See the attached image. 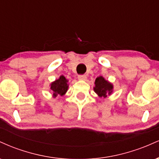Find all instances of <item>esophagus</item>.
<instances>
[{
  "instance_id": "1",
  "label": "esophagus",
  "mask_w": 159,
  "mask_h": 159,
  "mask_svg": "<svg viewBox=\"0 0 159 159\" xmlns=\"http://www.w3.org/2000/svg\"><path fill=\"white\" fill-rule=\"evenodd\" d=\"M78 80H81V81H85V80H87V76L85 75H78Z\"/></svg>"
}]
</instances>
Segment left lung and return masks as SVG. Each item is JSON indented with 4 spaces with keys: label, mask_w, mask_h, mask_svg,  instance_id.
<instances>
[{
    "label": "left lung",
    "mask_w": 159,
    "mask_h": 159,
    "mask_svg": "<svg viewBox=\"0 0 159 159\" xmlns=\"http://www.w3.org/2000/svg\"><path fill=\"white\" fill-rule=\"evenodd\" d=\"M94 84V92L100 98H107V96L112 94L113 90H114V85L102 76H98L96 78Z\"/></svg>",
    "instance_id": "left-lung-1"
}]
</instances>
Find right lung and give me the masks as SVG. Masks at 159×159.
Here are the masks:
<instances>
[{
    "label": "right lung",
    "mask_w": 159,
    "mask_h": 159,
    "mask_svg": "<svg viewBox=\"0 0 159 159\" xmlns=\"http://www.w3.org/2000/svg\"><path fill=\"white\" fill-rule=\"evenodd\" d=\"M69 81L63 75H61L58 79L50 84V89L53 94V98L63 96L66 93L69 89Z\"/></svg>",
    "instance_id": "obj_1"
}]
</instances>
